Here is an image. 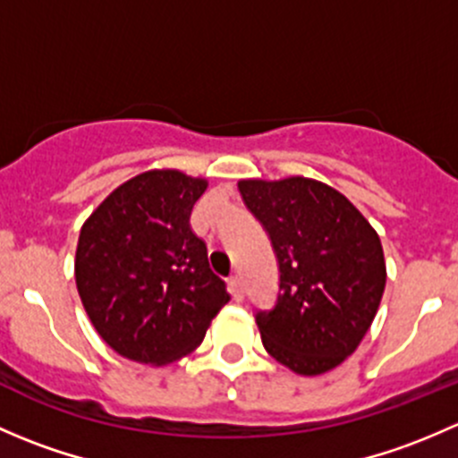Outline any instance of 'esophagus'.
<instances>
[{"label": "esophagus", "mask_w": 458, "mask_h": 458, "mask_svg": "<svg viewBox=\"0 0 458 458\" xmlns=\"http://www.w3.org/2000/svg\"><path fill=\"white\" fill-rule=\"evenodd\" d=\"M228 285H230V293H233V297L237 299V301H242L243 299V284H242V276L233 275L228 279Z\"/></svg>", "instance_id": "34e87169"}]
</instances>
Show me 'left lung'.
<instances>
[{
  "mask_svg": "<svg viewBox=\"0 0 458 458\" xmlns=\"http://www.w3.org/2000/svg\"><path fill=\"white\" fill-rule=\"evenodd\" d=\"M243 203L267 233L279 294L255 318L281 366L317 377L357 350L386 288L381 239L339 191L306 177L242 179Z\"/></svg>",
  "mask_w": 458,
  "mask_h": 458,
  "instance_id": "8db88e82",
  "label": "left lung"
}]
</instances>
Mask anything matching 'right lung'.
<instances>
[{
  "mask_svg": "<svg viewBox=\"0 0 458 458\" xmlns=\"http://www.w3.org/2000/svg\"><path fill=\"white\" fill-rule=\"evenodd\" d=\"M206 179L148 170L128 179L81 225L75 281L101 339L137 363L191 354L230 301L210 270L191 212Z\"/></svg>",
  "mask_w": 458,
  "mask_h": 458,
  "instance_id": "1",
  "label": "right lung"
}]
</instances>
